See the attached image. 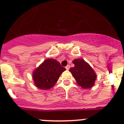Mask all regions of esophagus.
<instances>
[{
    "mask_svg": "<svg viewBox=\"0 0 124 124\" xmlns=\"http://www.w3.org/2000/svg\"><path fill=\"white\" fill-rule=\"evenodd\" d=\"M70 68V65H67V66H66V69L67 70H68Z\"/></svg>",
    "mask_w": 124,
    "mask_h": 124,
    "instance_id": "esophagus-1",
    "label": "esophagus"
}]
</instances>
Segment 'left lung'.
I'll return each instance as SVG.
<instances>
[{
    "mask_svg": "<svg viewBox=\"0 0 124 124\" xmlns=\"http://www.w3.org/2000/svg\"><path fill=\"white\" fill-rule=\"evenodd\" d=\"M75 66L69 71L79 86L87 89L93 87L95 85L97 75L92 68L83 59H75L73 61Z\"/></svg>",
    "mask_w": 124,
    "mask_h": 124,
    "instance_id": "obj_1",
    "label": "left lung"
}]
</instances>
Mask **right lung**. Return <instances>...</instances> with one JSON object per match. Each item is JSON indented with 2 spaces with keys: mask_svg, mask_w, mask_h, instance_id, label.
I'll use <instances>...</instances> for the list:
<instances>
[{
  "mask_svg": "<svg viewBox=\"0 0 124 124\" xmlns=\"http://www.w3.org/2000/svg\"><path fill=\"white\" fill-rule=\"evenodd\" d=\"M65 70L60 62L52 58H47L33 71L32 79L34 85L41 90L51 89Z\"/></svg>",
  "mask_w": 124,
  "mask_h": 124,
  "instance_id": "obj_1",
  "label": "right lung"
}]
</instances>
